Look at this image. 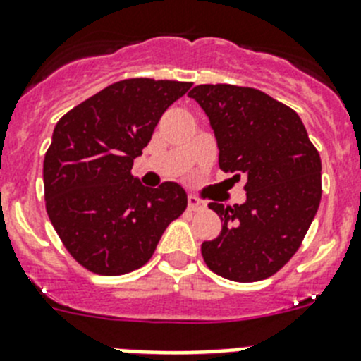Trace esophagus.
<instances>
[{"label":"esophagus","instance_id":"obj_1","mask_svg":"<svg viewBox=\"0 0 361 361\" xmlns=\"http://www.w3.org/2000/svg\"><path fill=\"white\" fill-rule=\"evenodd\" d=\"M203 207H204L203 201L197 200L196 196H188V209H190V210H200V209H203Z\"/></svg>","mask_w":361,"mask_h":361}]
</instances>
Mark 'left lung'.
I'll use <instances>...</instances> for the list:
<instances>
[{"instance_id":"obj_1","label":"left lung","mask_w":361,"mask_h":361,"mask_svg":"<svg viewBox=\"0 0 361 361\" xmlns=\"http://www.w3.org/2000/svg\"><path fill=\"white\" fill-rule=\"evenodd\" d=\"M209 116L219 167L246 178V201H212L221 233L201 245L214 274L268 279L293 257L322 196V164L300 116L255 87L200 84L188 92Z\"/></svg>"}]
</instances>
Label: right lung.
<instances>
[{
    "mask_svg": "<svg viewBox=\"0 0 361 361\" xmlns=\"http://www.w3.org/2000/svg\"><path fill=\"white\" fill-rule=\"evenodd\" d=\"M190 82L128 79L104 87L57 122L43 164L47 212L68 252L93 274L124 275L151 259L187 209L174 181L149 188L135 158Z\"/></svg>",
    "mask_w": 361,
    "mask_h": 361,
    "instance_id": "1",
    "label": "right lung"
}]
</instances>
